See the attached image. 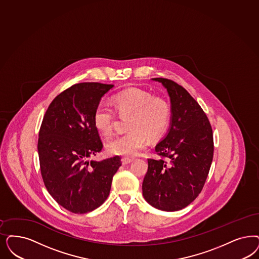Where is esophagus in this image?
Listing matches in <instances>:
<instances>
[{"label":"esophagus","mask_w":259,"mask_h":259,"mask_svg":"<svg viewBox=\"0 0 259 259\" xmlns=\"http://www.w3.org/2000/svg\"><path fill=\"white\" fill-rule=\"evenodd\" d=\"M132 161H133V160H132V159H129V158H122V159H121V162H122L123 165L129 164V163H131Z\"/></svg>","instance_id":"1"}]
</instances>
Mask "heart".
Segmentation results:
<instances>
[{"label": "heart", "mask_w": 259, "mask_h": 259, "mask_svg": "<svg viewBox=\"0 0 259 259\" xmlns=\"http://www.w3.org/2000/svg\"><path fill=\"white\" fill-rule=\"evenodd\" d=\"M112 104L120 116H128L126 134L108 142L110 155L134 157L147 143V139L156 141L166 133L171 118L169 102L162 97L152 96L145 90H124L112 98ZM115 116L112 110L98 105L93 114V124L98 134L109 137L113 132Z\"/></svg>", "instance_id": "obj_1"}]
</instances>
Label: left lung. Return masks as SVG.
Masks as SVG:
<instances>
[{"instance_id":"obj_1","label":"left lung","mask_w":259,"mask_h":259,"mask_svg":"<svg viewBox=\"0 0 259 259\" xmlns=\"http://www.w3.org/2000/svg\"><path fill=\"white\" fill-rule=\"evenodd\" d=\"M152 80L167 91L171 118L167 133L155 147L165 160H148L143 194L152 206L177 211L193 202L205 185L213 158L212 129L187 90L166 78Z\"/></svg>"}]
</instances>
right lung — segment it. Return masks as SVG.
<instances>
[{"label":"right lung","instance_id":"right-lung-1","mask_svg":"<svg viewBox=\"0 0 259 259\" xmlns=\"http://www.w3.org/2000/svg\"><path fill=\"white\" fill-rule=\"evenodd\" d=\"M113 87L97 82L71 86L54 98L41 124L38 155L46 188L73 213H87L102 205L121 165L117 156L90 160L102 149L93 114Z\"/></svg>","mask_w":259,"mask_h":259}]
</instances>
